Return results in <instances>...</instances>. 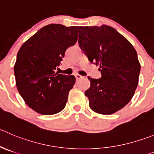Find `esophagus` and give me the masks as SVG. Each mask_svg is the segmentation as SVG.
<instances>
[{
  "label": "esophagus",
  "mask_w": 154,
  "mask_h": 154,
  "mask_svg": "<svg viewBox=\"0 0 154 154\" xmlns=\"http://www.w3.org/2000/svg\"><path fill=\"white\" fill-rule=\"evenodd\" d=\"M75 77L76 80H79V79H80L83 78V76L80 75H79V74H76V75H75Z\"/></svg>",
  "instance_id": "34e87169"
}]
</instances>
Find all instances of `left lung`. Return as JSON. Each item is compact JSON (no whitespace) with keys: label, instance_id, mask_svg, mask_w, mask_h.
Instances as JSON below:
<instances>
[{"label":"left lung","instance_id":"1","mask_svg":"<svg viewBox=\"0 0 154 154\" xmlns=\"http://www.w3.org/2000/svg\"><path fill=\"white\" fill-rule=\"evenodd\" d=\"M79 43L88 60L100 66L101 78L88 77L85 94L95 112L110 115L131 100L138 84L140 64L131 43L106 25L79 26Z\"/></svg>","mask_w":154,"mask_h":154}]
</instances>
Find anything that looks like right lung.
Here are the masks:
<instances>
[{"mask_svg":"<svg viewBox=\"0 0 154 154\" xmlns=\"http://www.w3.org/2000/svg\"><path fill=\"white\" fill-rule=\"evenodd\" d=\"M78 28L48 25L28 39L17 54L16 85L25 103L38 113L53 115L65 107L75 78L55 70L66 50L77 42Z\"/></svg>","mask_w":154,"mask_h":154,"instance_id":"obj_1","label":"right lung"}]
</instances>
